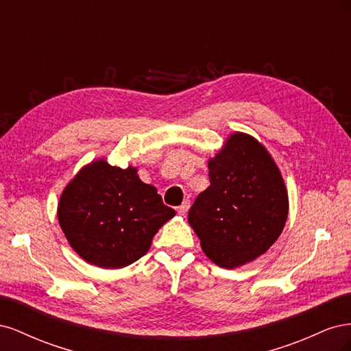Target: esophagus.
<instances>
[{"mask_svg":"<svg viewBox=\"0 0 351 351\" xmlns=\"http://www.w3.org/2000/svg\"><path fill=\"white\" fill-rule=\"evenodd\" d=\"M189 208H190V202H183L182 205H180L178 208H177V212H178V215H182V217H184L186 214H187V210H189Z\"/></svg>","mask_w":351,"mask_h":351,"instance_id":"34e87169","label":"esophagus"}]
</instances>
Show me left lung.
<instances>
[{
	"label": "left lung",
	"instance_id": "8db88e82",
	"mask_svg": "<svg viewBox=\"0 0 351 351\" xmlns=\"http://www.w3.org/2000/svg\"><path fill=\"white\" fill-rule=\"evenodd\" d=\"M210 186L189 210L206 256L221 268L243 267L277 241L289 215V193L274 158L247 133H231L208 161Z\"/></svg>",
	"mask_w": 351,
	"mask_h": 351
}]
</instances>
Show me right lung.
I'll list each match as a JSON object with an SVG mask.
<instances>
[{"instance_id": "add662e5", "label": "right lung", "mask_w": 351, "mask_h": 351, "mask_svg": "<svg viewBox=\"0 0 351 351\" xmlns=\"http://www.w3.org/2000/svg\"><path fill=\"white\" fill-rule=\"evenodd\" d=\"M176 210L137 168L95 159L74 176L60 196L57 217L79 256L95 267L119 269L141 259Z\"/></svg>"}]
</instances>
